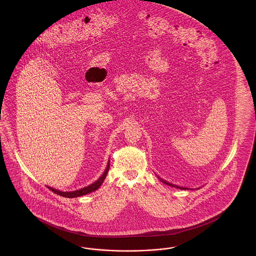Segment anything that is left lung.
Returning <instances> with one entry per match:
<instances>
[{
    "mask_svg": "<svg viewBox=\"0 0 256 256\" xmlns=\"http://www.w3.org/2000/svg\"><path fill=\"white\" fill-rule=\"evenodd\" d=\"M159 180H160L162 182L165 183V184H168V185H170V186H174V184H170V183L166 182H164V180H161V178H159ZM176 187H178V186H176ZM178 188H180V189H186V188H183V187H178Z\"/></svg>",
    "mask_w": 256,
    "mask_h": 256,
    "instance_id": "8db88e82",
    "label": "left lung"
}]
</instances>
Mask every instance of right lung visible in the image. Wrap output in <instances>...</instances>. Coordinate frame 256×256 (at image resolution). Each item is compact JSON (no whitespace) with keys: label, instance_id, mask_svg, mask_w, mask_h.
Listing matches in <instances>:
<instances>
[{"label":"right lung","instance_id":"right-lung-1","mask_svg":"<svg viewBox=\"0 0 256 256\" xmlns=\"http://www.w3.org/2000/svg\"><path fill=\"white\" fill-rule=\"evenodd\" d=\"M110 161H108V164L106 169L104 170V172L102 174V176L98 180L97 182L92 183L91 185H89V186H87V187H84V188H82V189H80V190H76V191H73V192H61V191L56 190V189L50 188V187H48V188H49L50 191H52L54 193H56V194H58V195L62 196H64V198H76V196H80L89 194V193H91V192L96 191L98 188L102 184L104 178H106V174H108V172L110 170Z\"/></svg>","mask_w":256,"mask_h":256}]
</instances>
